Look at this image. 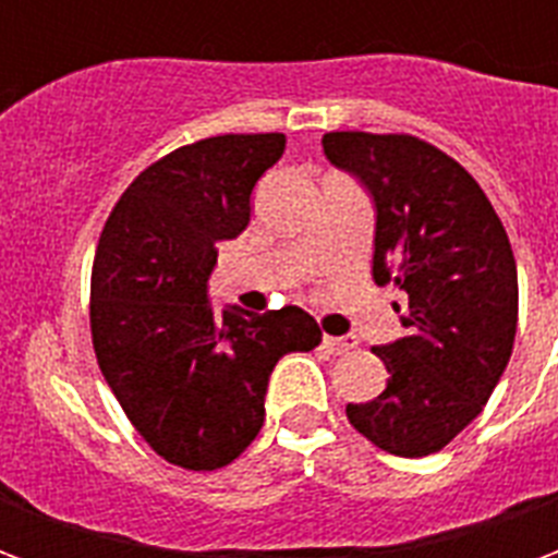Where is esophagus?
<instances>
[{
  "mask_svg": "<svg viewBox=\"0 0 558 558\" xmlns=\"http://www.w3.org/2000/svg\"><path fill=\"white\" fill-rule=\"evenodd\" d=\"M323 347H326V352H331V355H343V352H350L359 347V340L355 338H331V335H326L323 338Z\"/></svg>",
  "mask_w": 558,
  "mask_h": 558,
  "instance_id": "obj_1",
  "label": "esophagus"
}]
</instances>
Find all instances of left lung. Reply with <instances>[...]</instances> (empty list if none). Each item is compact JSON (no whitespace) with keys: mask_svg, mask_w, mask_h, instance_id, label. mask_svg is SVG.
Segmentation results:
<instances>
[{"mask_svg":"<svg viewBox=\"0 0 558 558\" xmlns=\"http://www.w3.org/2000/svg\"><path fill=\"white\" fill-rule=\"evenodd\" d=\"M323 148L374 196V280L403 292L395 311L407 328L374 347L386 391L347 403V418L388 454L427 457L484 410L514 350L508 232L481 184L424 140L331 131Z\"/></svg>","mask_w":558,"mask_h":558,"instance_id":"obj_1","label":"left lung"}]
</instances>
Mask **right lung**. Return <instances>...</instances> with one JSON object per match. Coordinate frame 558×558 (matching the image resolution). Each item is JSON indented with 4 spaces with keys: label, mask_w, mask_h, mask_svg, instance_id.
<instances>
[{
    "label": "right lung",
    "mask_w": 558,
    "mask_h": 558,
    "mask_svg": "<svg viewBox=\"0 0 558 558\" xmlns=\"http://www.w3.org/2000/svg\"><path fill=\"white\" fill-rule=\"evenodd\" d=\"M283 134H223L155 160L128 184L92 263V347L151 451L211 472L266 421V388L287 352L323 331L302 307L247 314L208 299L218 244L251 220V191L283 155Z\"/></svg>",
    "instance_id": "obj_1"
}]
</instances>
